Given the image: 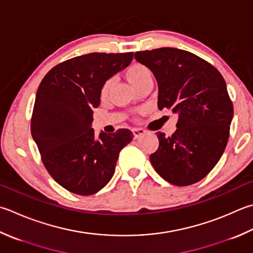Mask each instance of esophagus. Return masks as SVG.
<instances>
[{
	"label": "esophagus",
	"instance_id": "esophagus-1",
	"mask_svg": "<svg viewBox=\"0 0 253 253\" xmlns=\"http://www.w3.org/2000/svg\"><path fill=\"white\" fill-rule=\"evenodd\" d=\"M132 132H133V135H134L135 139H137V137H140L141 135L145 134V133H146L144 128H142V127H134L132 130Z\"/></svg>",
	"mask_w": 253,
	"mask_h": 253
}]
</instances>
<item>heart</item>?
<instances>
[{
    "instance_id": "1",
    "label": "heart",
    "mask_w": 253,
    "mask_h": 253,
    "mask_svg": "<svg viewBox=\"0 0 253 253\" xmlns=\"http://www.w3.org/2000/svg\"><path fill=\"white\" fill-rule=\"evenodd\" d=\"M126 77L128 80V83H130L133 87L136 88L137 85H140L142 83H144L146 79L151 78V73L149 68L144 65L132 64L130 67L126 70ZM111 85H112L111 79L107 80V82L102 84L101 91H100L102 97H106L109 93V91H110L111 89Z\"/></svg>"
}]
</instances>
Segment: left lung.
I'll return each instance as SVG.
<instances>
[{
  "label": "left lung",
  "instance_id": "obj_1",
  "mask_svg": "<svg viewBox=\"0 0 253 253\" xmlns=\"http://www.w3.org/2000/svg\"><path fill=\"white\" fill-rule=\"evenodd\" d=\"M159 85L157 107L178 114L176 131L157 132L160 145L150 161L161 177L176 186L199 182L226 149L232 102L226 82L212 65L183 49L163 47L136 51Z\"/></svg>",
  "mask_w": 253,
  "mask_h": 253
}]
</instances>
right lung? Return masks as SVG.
Here are the masks:
<instances>
[{
  "mask_svg": "<svg viewBox=\"0 0 253 253\" xmlns=\"http://www.w3.org/2000/svg\"><path fill=\"white\" fill-rule=\"evenodd\" d=\"M132 59L133 52L75 57L51 68L37 89L32 136L51 177L71 193L89 196L102 189L133 140L127 128L96 136L91 127L102 84Z\"/></svg>",
  "mask_w": 253,
  "mask_h": 253,
  "instance_id": "add662e5",
  "label": "right lung"
}]
</instances>
